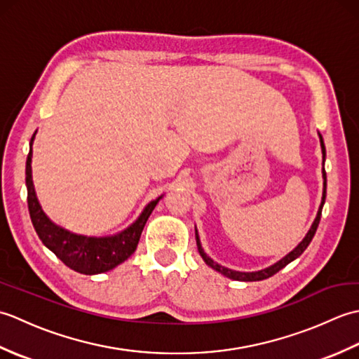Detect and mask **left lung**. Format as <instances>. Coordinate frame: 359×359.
Segmentation results:
<instances>
[{
  "label": "left lung",
  "mask_w": 359,
  "mask_h": 359,
  "mask_svg": "<svg viewBox=\"0 0 359 359\" xmlns=\"http://www.w3.org/2000/svg\"><path fill=\"white\" fill-rule=\"evenodd\" d=\"M319 140H321V148H323V157H325V147H324V140H323V135L319 134ZM323 166H324V162H323ZM323 177H324V189H323V202H321V207H319L318 210V215H316V219L313 225H311V228L309 230L306 238L302 239V242L297 245L293 251H290V253L282 257L279 262H276L274 265L269 266V269L265 270H261V271H251V273H243V271H234V270H230V269H225V266L219 265L217 262L212 261L211 257L207 256V253H205L202 245H201V239H199V234H197V230H196V242H197V250H199V253L202 256V259L205 261V264H207L208 266H211V269H215L216 271H219L220 274H224V276L230 278V279H234V280H245V282H253V280H262V279H266L273 276V274H276L279 270L284 269L285 265H288L292 261H294L296 257H299L304 251H306V248L309 247V243L311 242V239H313V236L318 230V225H319V220H321V212H323V207H324V202H325V194H327V175H325V170L323 168Z\"/></svg>",
  "instance_id": "left-lung-1"
}]
</instances>
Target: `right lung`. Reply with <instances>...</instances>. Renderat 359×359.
Instances as JSON below:
<instances>
[{
  "mask_svg": "<svg viewBox=\"0 0 359 359\" xmlns=\"http://www.w3.org/2000/svg\"><path fill=\"white\" fill-rule=\"evenodd\" d=\"M34 139L35 134L30 139V151L26 160V187L29 215L38 238L65 265L81 274H98L112 270L114 266L125 262L135 251L143 226L147 224L152 210L156 208L157 202L162 199V196L149 202L133 225H129L126 230L114 236L88 238V236L67 231L65 228L53 224L44 215L40 203H38L32 182V166H30V163H32Z\"/></svg>",
  "mask_w": 359,
  "mask_h": 359,
  "instance_id": "1",
  "label": "right lung"
}]
</instances>
